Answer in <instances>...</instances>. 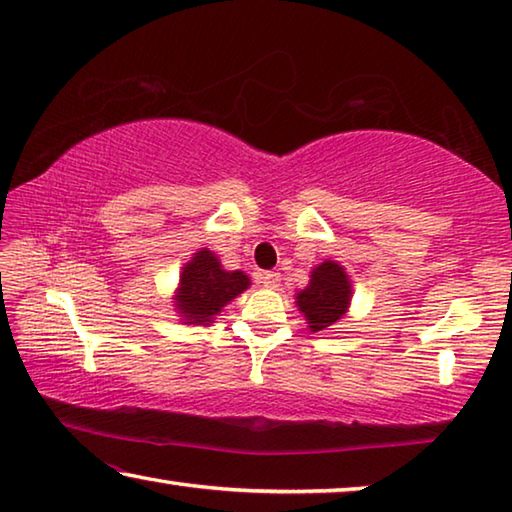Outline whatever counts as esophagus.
<instances>
[{"mask_svg": "<svg viewBox=\"0 0 512 512\" xmlns=\"http://www.w3.org/2000/svg\"><path fill=\"white\" fill-rule=\"evenodd\" d=\"M259 282H262L266 289H277L282 282V275L275 271H266V273H262V277H259Z\"/></svg>", "mask_w": 512, "mask_h": 512, "instance_id": "esophagus-1", "label": "esophagus"}]
</instances>
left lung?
Returning a JSON list of instances; mask_svg holds the SVG:
<instances>
[{"label":"left lung","instance_id":"left-lung-1","mask_svg":"<svg viewBox=\"0 0 512 512\" xmlns=\"http://www.w3.org/2000/svg\"><path fill=\"white\" fill-rule=\"evenodd\" d=\"M350 302V275L334 259H325L323 264L311 268L309 284L296 293V307L305 316L311 332H325L339 325L348 316Z\"/></svg>","mask_w":512,"mask_h":512}]
</instances>
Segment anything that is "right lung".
<instances>
[{
  "instance_id": "right-lung-1",
  "label": "right lung",
  "mask_w": 512,
  "mask_h": 512,
  "mask_svg": "<svg viewBox=\"0 0 512 512\" xmlns=\"http://www.w3.org/2000/svg\"><path fill=\"white\" fill-rule=\"evenodd\" d=\"M250 287L244 271H225L210 248H198L183 266L173 307L183 325H212L225 305Z\"/></svg>"
}]
</instances>
